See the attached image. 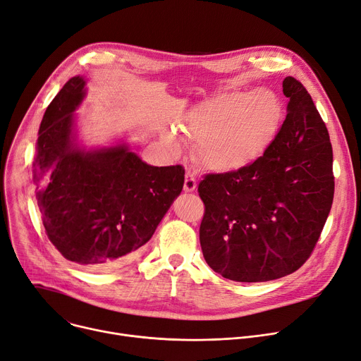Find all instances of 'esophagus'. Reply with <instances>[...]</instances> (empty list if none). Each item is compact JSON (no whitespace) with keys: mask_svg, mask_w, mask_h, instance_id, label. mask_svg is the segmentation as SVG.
<instances>
[{"mask_svg":"<svg viewBox=\"0 0 361 361\" xmlns=\"http://www.w3.org/2000/svg\"><path fill=\"white\" fill-rule=\"evenodd\" d=\"M197 187V183H196V178L193 176V173H190V171H187L185 173V180H184V192L185 193H192L196 190Z\"/></svg>","mask_w":361,"mask_h":361,"instance_id":"esophagus-1","label":"esophagus"}]
</instances>
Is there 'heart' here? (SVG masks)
I'll use <instances>...</instances> for the list:
<instances>
[{"label": "heart", "instance_id": "b5f03b06", "mask_svg": "<svg viewBox=\"0 0 361 361\" xmlns=\"http://www.w3.org/2000/svg\"><path fill=\"white\" fill-rule=\"evenodd\" d=\"M283 104L278 93L259 87L226 92L196 105L180 127L181 135L196 142L199 164L212 173L240 171L257 161L276 137L283 121ZM171 150L180 149L173 133H165Z\"/></svg>", "mask_w": 361, "mask_h": 361}]
</instances>
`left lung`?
Instances as JSON below:
<instances>
[{
  "label": "left lung",
  "instance_id": "1",
  "mask_svg": "<svg viewBox=\"0 0 361 361\" xmlns=\"http://www.w3.org/2000/svg\"><path fill=\"white\" fill-rule=\"evenodd\" d=\"M287 117L252 165L199 183L204 203L200 245L206 263L237 282L295 272L312 255L334 200L332 145L306 87L291 75Z\"/></svg>",
  "mask_w": 361,
  "mask_h": 361
}]
</instances>
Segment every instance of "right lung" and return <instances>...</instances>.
Here are the masks:
<instances>
[{"mask_svg":"<svg viewBox=\"0 0 361 361\" xmlns=\"http://www.w3.org/2000/svg\"><path fill=\"white\" fill-rule=\"evenodd\" d=\"M86 80L71 78L47 108L37 133L33 183L51 243L89 269L128 262L145 245L184 184L181 165L154 166L127 143L86 149L75 114Z\"/></svg>","mask_w":361,"mask_h":361,"instance_id":"1","label":"right lung"}]
</instances>
